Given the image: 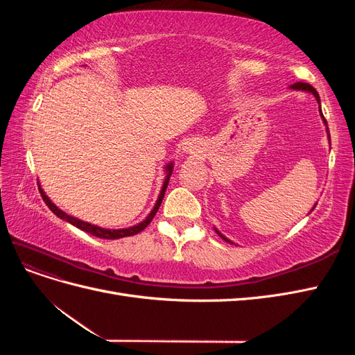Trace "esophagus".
<instances>
[{"mask_svg":"<svg viewBox=\"0 0 355 355\" xmlns=\"http://www.w3.org/2000/svg\"><path fill=\"white\" fill-rule=\"evenodd\" d=\"M187 149H188V151H189V153H191V149H192V146H188V148H187Z\"/></svg>","mask_w":355,"mask_h":355,"instance_id":"1","label":"esophagus"}]
</instances>
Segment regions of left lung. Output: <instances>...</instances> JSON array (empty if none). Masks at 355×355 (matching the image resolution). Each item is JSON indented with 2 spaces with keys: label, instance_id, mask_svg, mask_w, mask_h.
Instances as JSON below:
<instances>
[{
  "label": "left lung",
  "instance_id": "left-lung-1",
  "mask_svg": "<svg viewBox=\"0 0 355 355\" xmlns=\"http://www.w3.org/2000/svg\"><path fill=\"white\" fill-rule=\"evenodd\" d=\"M290 89H295V90H304V92H309V93H313L314 96H315V99H317V102L320 103V96H318V93H317V90L313 87V85L311 84H306V83H295V84H292L290 85ZM320 115H321V118H323V121H324V124L327 125V123H326V120H324V115H323V112H321V106H320ZM330 137V136H329ZM216 232L219 234V237L220 239H223L227 243H230V244H232V241H230L227 237H223V235L216 230Z\"/></svg>",
  "mask_w": 355,
  "mask_h": 355
}]
</instances>
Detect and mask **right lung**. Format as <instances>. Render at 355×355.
I'll use <instances>...</instances> for the list:
<instances>
[{"mask_svg":"<svg viewBox=\"0 0 355 355\" xmlns=\"http://www.w3.org/2000/svg\"><path fill=\"white\" fill-rule=\"evenodd\" d=\"M166 170H167L166 180H164V184H163V188H161L159 197H158V200H157V202H155L154 209L151 210V213L148 214L146 219H145L144 222L135 225V227H132V228H124V230H105V228H101V227H96V225H92V223H89V222H84V220H80V219H77V218H72V216H69V214H67L65 211H62L60 209H58V207L55 206V204H53V202L50 201V198L44 194V191H42L40 187H38V189H40V194H41L42 200H44V202L47 204L49 209H50L53 213H55L58 218L69 222L71 225H73V227L80 228V230L84 231V232H89V234L94 235V237L106 239V240H116V239H123V237H130V235H136V234H139L141 231H144V230L148 227V225L151 223V220H153L154 216H155V213L158 211V207L161 206V201H163L166 188H167V185H168V179H170V176H171V171H173V164H171V163L167 164Z\"/></svg>","mask_w":355,"mask_h":355,"instance_id":"add662e5","label":"right lung"}]
</instances>
